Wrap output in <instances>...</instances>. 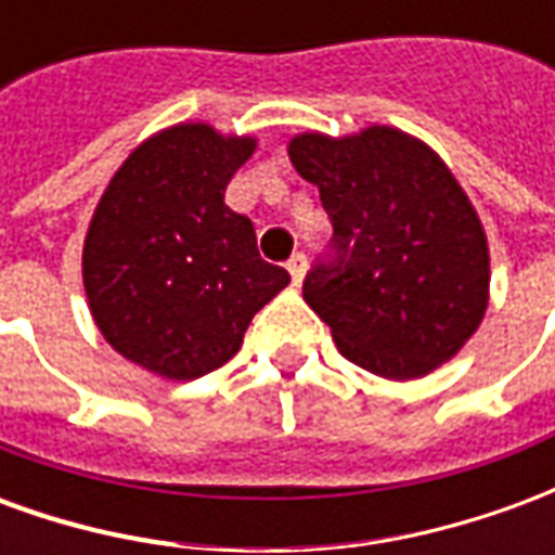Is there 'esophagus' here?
Listing matches in <instances>:
<instances>
[{
	"label": "esophagus",
	"mask_w": 555,
	"mask_h": 555,
	"mask_svg": "<svg viewBox=\"0 0 555 555\" xmlns=\"http://www.w3.org/2000/svg\"><path fill=\"white\" fill-rule=\"evenodd\" d=\"M288 273L294 279V285H300L302 276H306V255L302 253H294L288 258Z\"/></svg>",
	"instance_id": "obj_1"
}]
</instances>
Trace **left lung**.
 Returning a JSON list of instances; mask_svg holds the SVG:
<instances>
[{
    "label": "left lung",
    "mask_w": 555,
    "mask_h": 555,
    "mask_svg": "<svg viewBox=\"0 0 555 555\" xmlns=\"http://www.w3.org/2000/svg\"><path fill=\"white\" fill-rule=\"evenodd\" d=\"M300 178L333 219V258L302 300L341 357L386 380L449 362L488 312L490 253L476 207L440 154L398 127L288 142Z\"/></svg>",
    "instance_id": "left-lung-1"
}]
</instances>
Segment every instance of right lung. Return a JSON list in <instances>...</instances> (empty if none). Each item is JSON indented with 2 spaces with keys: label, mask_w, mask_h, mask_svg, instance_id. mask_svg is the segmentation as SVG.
Returning <instances> with one entry per match:
<instances>
[{
  "label": "right lung",
  "mask_w": 555,
  "mask_h": 555,
  "mask_svg": "<svg viewBox=\"0 0 555 555\" xmlns=\"http://www.w3.org/2000/svg\"><path fill=\"white\" fill-rule=\"evenodd\" d=\"M258 139L205 121L147 137L103 190L82 246V285L101 336L163 380L229 362L255 312L291 282L267 264L225 186Z\"/></svg>",
  "instance_id": "right-lung-1"
}]
</instances>
